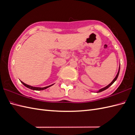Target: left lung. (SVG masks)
Segmentation results:
<instances>
[{
	"label": "left lung",
	"mask_w": 135,
	"mask_h": 135,
	"mask_svg": "<svg viewBox=\"0 0 135 135\" xmlns=\"http://www.w3.org/2000/svg\"><path fill=\"white\" fill-rule=\"evenodd\" d=\"M120 65H119V68H118V73H117V75H116V76H115V77L114 78V79L112 80V82L110 83V84H109L108 86H106V87H103V88H102V89H99L98 91H97V93H99V92H101V91H104V90H105L106 89H108L109 87H110L112 84H113V83L115 80H117V78H118V75H119V73H120Z\"/></svg>",
	"instance_id": "1"
}]
</instances>
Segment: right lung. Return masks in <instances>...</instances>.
Instances as JSON below:
<instances>
[{
  "instance_id": "1",
  "label": "right lung",
  "mask_w": 135,
  "mask_h": 135,
  "mask_svg": "<svg viewBox=\"0 0 135 135\" xmlns=\"http://www.w3.org/2000/svg\"><path fill=\"white\" fill-rule=\"evenodd\" d=\"M21 82L22 83V84H23V85H24L25 86H26V87H27V88H29V89H31V90H37V91L45 90V89H47V88H48V87H51V86H52V85H53V84H51V85H49V86H48L44 87H33V86H31L28 85V84H26V83H23V82H22V81H21Z\"/></svg>"
}]
</instances>
